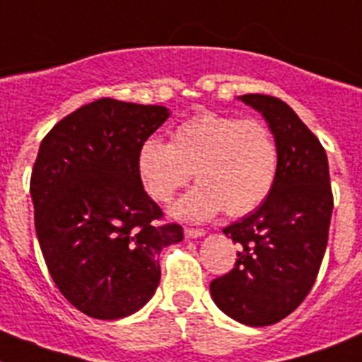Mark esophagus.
Masks as SVG:
<instances>
[{"mask_svg": "<svg viewBox=\"0 0 362 362\" xmlns=\"http://www.w3.org/2000/svg\"><path fill=\"white\" fill-rule=\"evenodd\" d=\"M204 235V230L201 228H185V238L187 239H197V238H203Z\"/></svg>", "mask_w": 362, "mask_h": 362, "instance_id": "1", "label": "esophagus"}]
</instances>
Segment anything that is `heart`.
<instances>
[{
    "mask_svg": "<svg viewBox=\"0 0 362 362\" xmlns=\"http://www.w3.org/2000/svg\"><path fill=\"white\" fill-rule=\"evenodd\" d=\"M137 175L158 203H168L190 181L197 187L179 199L172 216L204 221L254 212L270 196L279 172V148L272 130L255 119L216 112L177 124L172 141L148 137L137 150Z\"/></svg>",
    "mask_w": 362,
    "mask_h": 362,
    "instance_id": "b5f03b06",
    "label": "heart"
}]
</instances>
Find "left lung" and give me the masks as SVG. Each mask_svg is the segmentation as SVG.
I'll return each mask as SVG.
<instances>
[{
    "mask_svg": "<svg viewBox=\"0 0 362 362\" xmlns=\"http://www.w3.org/2000/svg\"><path fill=\"white\" fill-rule=\"evenodd\" d=\"M267 121L279 148L270 196L223 228L239 243L235 267L210 283L221 312L246 326L276 325L312 290L328 243L334 197L328 158L296 112L277 98L239 95Z\"/></svg>",
    "mask_w": 362,
    "mask_h": 362,
    "instance_id": "8db88e82",
    "label": "left lung"
}]
</instances>
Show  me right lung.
Here are the masks:
<instances>
[{"label": "right lung", "instance_id": "add662e5", "mask_svg": "<svg viewBox=\"0 0 362 362\" xmlns=\"http://www.w3.org/2000/svg\"><path fill=\"white\" fill-rule=\"evenodd\" d=\"M170 117L161 105L103 98L63 117L40 145L30 177L36 233L70 305L114 321L141 310L161 279L159 254L183 228L137 175V150Z\"/></svg>", "mask_w": 362, "mask_h": 362}]
</instances>
